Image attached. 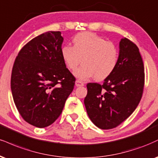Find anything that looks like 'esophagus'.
Returning <instances> with one entry per match:
<instances>
[{
    "label": "esophagus",
    "instance_id": "34e87169",
    "mask_svg": "<svg viewBox=\"0 0 158 158\" xmlns=\"http://www.w3.org/2000/svg\"><path fill=\"white\" fill-rule=\"evenodd\" d=\"M75 85L77 87H81V86H84V83L79 80H77L75 81Z\"/></svg>",
    "mask_w": 158,
    "mask_h": 158
}]
</instances>
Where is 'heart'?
Masks as SVG:
<instances>
[{"instance_id": "1", "label": "heart", "mask_w": 158, "mask_h": 158, "mask_svg": "<svg viewBox=\"0 0 158 158\" xmlns=\"http://www.w3.org/2000/svg\"><path fill=\"white\" fill-rule=\"evenodd\" d=\"M73 47L61 48V56L70 70H75L82 59L83 64L74 71L78 79L85 81L95 78L102 81L109 77L118 62V50L115 44L91 32L78 34L73 39Z\"/></svg>"}]
</instances>
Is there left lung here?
I'll return each instance as SVG.
<instances>
[{
    "mask_svg": "<svg viewBox=\"0 0 158 158\" xmlns=\"http://www.w3.org/2000/svg\"><path fill=\"white\" fill-rule=\"evenodd\" d=\"M144 86V68L139 49L121 38L118 62L104 84L88 83L84 103L93 123L102 130L118 126L138 107Z\"/></svg>",
    "mask_w": 158,
    "mask_h": 158,
    "instance_id": "1",
    "label": "left lung"
}]
</instances>
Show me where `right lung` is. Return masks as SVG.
Segmentation results:
<instances>
[{
  "label": "right lung",
  "mask_w": 158,
  "mask_h": 158,
  "mask_svg": "<svg viewBox=\"0 0 158 158\" xmlns=\"http://www.w3.org/2000/svg\"><path fill=\"white\" fill-rule=\"evenodd\" d=\"M60 31H48L29 41L15 61L11 90L17 109L38 128L52 124L73 90L75 78L66 68Z\"/></svg>",
  "instance_id": "1"
}]
</instances>
